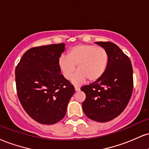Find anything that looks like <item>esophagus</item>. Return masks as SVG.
Masks as SVG:
<instances>
[{
  "mask_svg": "<svg viewBox=\"0 0 149 149\" xmlns=\"http://www.w3.org/2000/svg\"><path fill=\"white\" fill-rule=\"evenodd\" d=\"M75 90H76V92H78V91H80V87H77V86H75Z\"/></svg>",
  "mask_w": 149,
  "mask_h": 149,
  "instance_id": "obj_1",
  "label": "esophagus"
}]
</instances>
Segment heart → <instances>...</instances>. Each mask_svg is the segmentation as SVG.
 Segmentation results:
<instances>
[{
    "mask_svg": "<svg viewBox=\"0 0 149 149\" xmlns=\"http://www.w3.org/2000/svg\"><path fill=\"white\" fill-rule=\"evenodd\" d=\"M108 62V53L104 48L78 44L70 48L67 56L61 55L58 59V67L64 78L71 80L78 66V72L73 81L78 84L86 79L89 82L99 80L106 71Z\"/></svg>",
    "mask_w": 149,
    "mask_h": 149,
    "instance_id": "obj_1",
    "label": "heart"
}]
</instances>
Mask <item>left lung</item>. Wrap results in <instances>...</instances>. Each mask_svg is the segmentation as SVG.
I'll list each match as a JSON object with an SVG mask.
<instances>
[{
    "instance_id": "8db88e82",
    "label": "left lung",
    "mask_w": 149,
    "mask_h": 149,
    "mask_svg": "<svg viewBox=\"0 0 149 149\" xmlns=\"http://www.w3.org/2000/svg\"><path fill=\"white\" fill-rule=\"evenodd\" d=\"M106 50L109 62L102 78L81 87L86 98L82 110L87 117L98 122L114 119L124 110L133 89L132 64L114 43L95 42Z\"/></svg>"
}]
</instances>
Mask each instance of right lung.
<instances>
[{"label": "right lung", "mask_w": 149, "mask_h": 149, "mask_svg": "<svg viewBox=\"0 0 149 149\" xmlns=\"http://www.w3.org/2000/svg\"><path fill=\"white\" fill-rule=\"evenodd\" d=\"M64 49V43L32 48L16 67V86L21 105L32 119L42 124H54L63 119L75 92L58 67Z\"/></svg>", "instance_id": "1"}]
</instances>
